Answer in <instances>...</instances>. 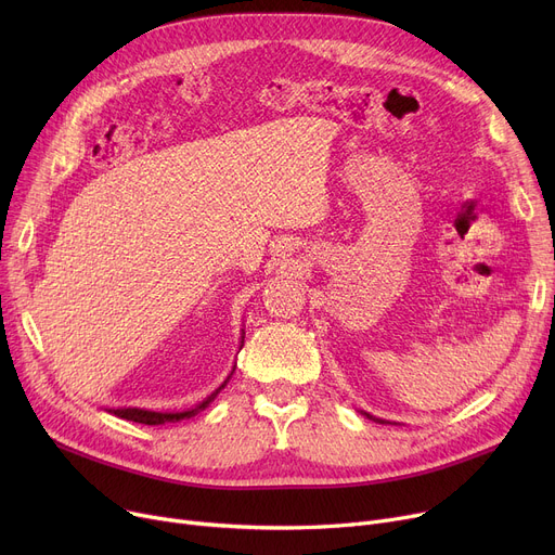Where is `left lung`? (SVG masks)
Returning a JSON list of instances; mask_svg holds the SVG:
<instances>
[{
  "mask_svg": "<svg viewBox=\"0 0 555 555\" xmlns=\"http://www.w3.org/2000/svg\"><path fill=\"white\" fill-rule=\"evenodd\" d=\"M366 416H369V414H366ZM369 418H373V416H369ZM373 421H375V418H373Z\"/></svg>",
  "mask_w": 555,
  "mask_h": 555,
  "instance_id": "left-lung-1",
  "label": "left lung"
}]
</instances>
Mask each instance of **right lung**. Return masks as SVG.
Wrapping results in <instances>:
<instances>
[{"instance_id":"right-lung-1","label":"right lung","mask_w":555,"mask_h":555,"mask_svg":"<svg viewBox=\"0 0 555 555\" xmlns=\"http://www.w3.org/2000/svg\"><path fill=\"white\" fill-rule=\"evenodd\" d=\"M241 348H243V341H241ZM233 373V371H231ZM231 377V375H229ZM227 380L220 385V389H224V385L229 383ZM220 389H216L207 400H202L199 404L191 406V410L186 412H151V410H139V406H121V410H109V414L119 416V418H126V421H132V423H141V425H164V423H178V421H184V418H191L195 414H199L204 406H209V402L220 393Z\"/></svg>"}]
</instances>
